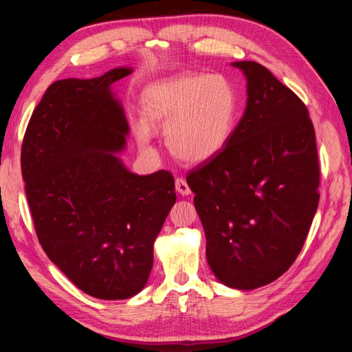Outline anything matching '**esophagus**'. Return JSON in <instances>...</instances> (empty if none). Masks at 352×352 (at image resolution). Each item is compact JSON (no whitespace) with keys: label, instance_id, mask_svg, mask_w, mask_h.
I'll return each instance as SVG.
<instances>
[{"label":"esophagus","instance_id":"1","mask_svg":"<svg viewBox=\"0 0 352 352\" xmlns=\"http://www.w3.org/2000/svg\"><path fill=\"white\" fill-rule=\"evenodd\" d=\"M175 186H176V190L180 195H189L190 194V188H189V185L186 184V180L184 177H177L176 182H175Z\"/></svg>","mask_w":352,"mask_h":352}]
</instances>
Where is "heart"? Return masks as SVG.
Listing matches in <instances>:
<instances>
[{
  "label": "heart",
  "mask_w": 352,
  "mask_h": 352,
  "mask_svg": "<svg viewBox=\"0 0 352 352\" xmlns=\"http://www.w3.org/2000/svg\"><path fill=\"white\" fill-rule=\"evenodd\" d=\"M144 120L164 129L168 150L188 163H202L225 148L235 129L238 95L221 74H182L155 82L142 95ZM141 142L150 138L138 127Z\"/></svg>",
  "instance_id": "heart-1"
}]
</instances>
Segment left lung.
<instances>
[{
	"instance_id": "left-lung-1",
	"label": "left lung",
	"mask_w": 352,
	"mask_h": 352,
	"mask_svg": "<svg viewBox=\"0 0 352 352\" xmlns=\"http://www.w3.org/2000/svg\"><path fill=\"white\" fill-rule=\"evenodd\" d=\"M232 66L247 78V109L228 145L186 182L212 273L250 291L280 278L301 252L320 198V168L300 97L258 63Z\"/></svg>"
}]
</instances>
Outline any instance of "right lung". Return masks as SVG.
I'll list each match as a JSON object with an SVG mask.
<instances>
[{"label":"right lung","mask_w":352,"mask_h":352,"mask_svg":"<svg viewBox=\"0 0 352 352\" xmlns=\"http://www.w3.org/2000/svg\"><path fill=\"white\" fill-rule=\"evenodd\" d=\"M131 73L117 67L50 85L22 144V176L42 250L80 291L101 300L142 291L154 241L176 202L172 173L135 175L113 154L124 148L129 126L110 87Z\"/></svg>","instance_id":"1"}]
</instances>
